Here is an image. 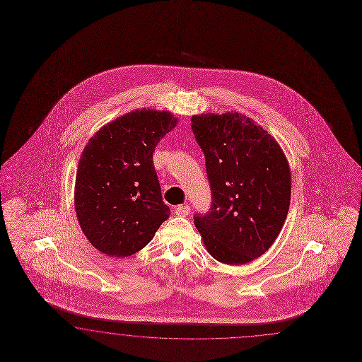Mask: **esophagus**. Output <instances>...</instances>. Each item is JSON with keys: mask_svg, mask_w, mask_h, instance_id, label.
Segmentation results:
<instances>
[{"mask_svg": "<svg viewBox=\"0 0 362 362\" xmlns=\"http://www.w3.org/2000/svg\"><path fill=\"white\" fill-rule=\"evenodd\" d=\"M191 211V206L188 204H183V206H177L175 208V214L179 216H187Z\"/></svg>", "mask_w": 362, "mask_h": 362, "instance_id": "1", "label": "esophagus"}]
</instances>
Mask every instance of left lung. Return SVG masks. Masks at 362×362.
<instances>
[{
  "instance_id": "8db88e82",
  "label": "left lung",
  "mask_w": 362,
  "mask_h": 362,
  "mask_svg": "<svg viewBox=\"0 0 362 362\" xmlns=\"http://www.w3.org/2000/svg\"><path fill=\"white\" fill-rule=\"evenodd\" d=\"M206 156L212 204L194 216L208 253L244 264L261 257L288 214L291 173L281 146L264 127L237 112L191 117Z\"/></svg>"
}]
</instances>
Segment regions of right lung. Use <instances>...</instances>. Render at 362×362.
<instances>
[{"instance_id":"obj_1","label":"right lung","mask_w":362,"mask_h":362,"mask_svg":"<svg viewBox=\"0 0 362 362\" xmlns=\"http://www.w3.org/2000/svg\"><path fill=\"white\" fill-rule=\"evenodd\" d=\"M176 124L166 110L137 109L101 127L84 147L75 211L83 233L101 253H137L168 218L153 153Z\"/></svg>"}]
</instances>
